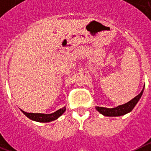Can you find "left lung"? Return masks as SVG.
Listing matches in <instances>:
<instances>
[{
	"mask_svg": "<svg viewBox=\"0 0 151 151\" xmlns=\"http://www.w3.org/2000/svg\"><path fill=\"white\" fill-rule=\"evenodd\" d=\"M144 88H145V86H144L143 89H142V91H141V93L138 95L136 96L132 100H131L130 101H129V102L125 104L119 105V106L114 108H106L101 107V106H96V110L104 116H120L125 115L126 113L132 111L133 110V108L137 104V103L138 102L141 95L143 94Z\"/></svg>",
	"mask_w": 151,
	"mask_h": 151,
	"instance_id": "1",
	"label": "left lung"
}]
</instances>
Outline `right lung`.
Here are the masks:
<instances>
[{
    "label": "right lung",
    "instance_id": "obj_1",
    "mask_svg": "<svg viewBox=\"0 0 151 151\" xmlns=\"http://www.w3.org/2000/svg\"><path fill=\"white\" fill-rule=\"evenodd\" d=\"M66 110V107L64 106L62 109H60L57 111L54 112L50 114H44V113H26L21 110V111L32 120L36 121V122H48L54 121L57 119L59 118L63 113Z\"/></svg>",
    "mask_w": 151,
    "mask_h": 151
}]
</instances>
